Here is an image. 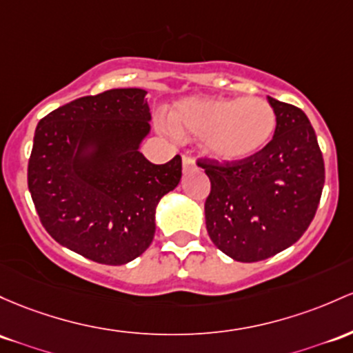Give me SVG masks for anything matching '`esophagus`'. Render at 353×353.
<instances>
[{"instance_id":"esophagus-1","label":"esophagus","mask_w":353,"mask_h":353,"mask_svg":"<svg viewBox=\"0 0 353 353\" xmlns=\"http://www.w3.org/2000/svg\"><path fill=\"white\" fill-rule=\"evenodd\" d=\"M183 169H184V172L196 169V164H194V161H192V157L183 156Z\"/></svg>"}]
</instances>
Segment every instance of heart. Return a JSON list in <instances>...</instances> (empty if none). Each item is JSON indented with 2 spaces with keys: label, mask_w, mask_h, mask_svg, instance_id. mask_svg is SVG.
<instances>
[{
  "label": "heart",
  "mask_w": 353,
  "mask_h": 353,
  "mask_svg": "<svg viewBox=\"0 0 353 353\" xmlns=\"http://www.w3.org/2000/svg\"><path fill=\"white\" fill-rule=\"evenodd\" d=\"M174 130L197 135L204 152L219 161L258 154L276 130V112L263 99H188L170 110Z\"/></svg>",
  "instance_id": "obj_1"
}]
</instances>
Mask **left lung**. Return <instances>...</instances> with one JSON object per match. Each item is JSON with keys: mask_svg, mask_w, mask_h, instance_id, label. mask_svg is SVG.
Segmentation results:
<instances>
[{"mask_svg": "<svg viewBox=\"0 0 353 353\" xmlns=\"http://www.w3.org/2000/svg\"><path fill=\"white\" fill-rule=\"evenodd\" d=\"M276 112L273 139L254 156L199 159L211 181L204 203L211 241L236 261L254 263L296 243L319 208L325 165L305 112L268 97Z\"/></svg>", "mask_w": 353, "mask_h": 353, "instance_id": "left-lung-1", "label": "left lung"}]
</instances>
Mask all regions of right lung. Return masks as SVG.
Instances as JSON below:
<instances>
[{
  "label": "right lung",
  "instance_id": "right-lung-1",
  "mask_svg": "<svg viewBox=\"0 0 353 353\" xmlns=\"http://www.w3.org/2000/svg\"><path fill=\"white\" fill-rule=\"evenodd\" d=\"M142 88H114L58 107L38 122L28 189L48 234L102 265L150 246L156 208L183 176L181 156L152 164L139 150L150 130Z\"/></svg>",
  "mask_w": 353,
  "mask_h": 353
}]
</instances>
